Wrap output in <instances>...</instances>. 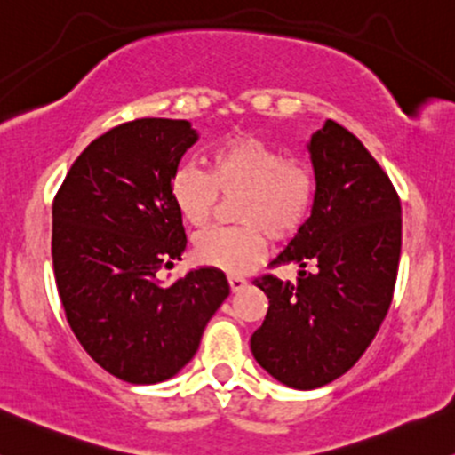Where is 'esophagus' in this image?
<instances>
[{
  "instance_id": "obj_1",
  "label": "esophagus",
  "mask_w": 455,
  "mask_h": 455,
  "mask_svg": "<svg viewBox=\"0 0 455 455\" xmlns=\"http://www.w3.org/2000/svg\"><path fill=\"white\" fill-rule=\"evenodd\" d=\"M228 282H229V288H232V292H241V290H244V285H247V279L238 277V275H229Z\"/></svg>"
}]
</instances>
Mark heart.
<instances>
[{
    "mask_svg": "<svg viewBox=\"0 0 455 455\" xmlns=\"http://www.w3.org/2000/svg\"><path fill=\"white\" fill-rule=\"evenodd\" d=\"M234 196L243 226L197 234L196 258L226 273H244L267 251V236L288 238L303 226L315 197V178L307 163L288 159L279 148L238 132L219 141L208 155V172L185 165L173 172L172 202L185 223L211 221L217 196Z\"/></svg>",
    "mask_w": 455,
    "mask_h": 455,
    "instance_id": "b5f03b06",
    "label": "heart"
}]
</instances>
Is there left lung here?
<instances>
[{"label": "left lung", "instance_id": "left-lung-1", "mask_svg": "<svg viewBox=\"0 0 455 455\" xmlns=\"http://www.w3.org/2000/svg\"><path fill=\"white\" fill-rule=\"evenodd\" d=\"M311 217L270 264H296V283L255 279L268 296L251 335L259 365L285 387L309 391L350 370L389 311L402 251V206L365 146L326 120L311 135Z\"/></svg>", "mask_w": 455, "mask_h": 455}]
</instances>
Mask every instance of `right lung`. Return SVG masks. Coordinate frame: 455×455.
I'll return each instance as SVG.
<instances>
[{"mask_svg": "<svg viewBox=\"0 0 455 455\" xmlns=\"http://www.w3.org/2000/svg\"><path fill=\"white\" fill-rule=\"evenodd\" d=\"M197 137L191 122L167 117L116 126L81 152L53 202L66 320L92 359L131 385L176 376L229 294L212 267L170 285L159 279L187 247L170 182Z\"/></svg>", "mask_w": 455, "mask_h": 455, "instance_id": "add662e5", "label": "right lung"}]
</instances>
